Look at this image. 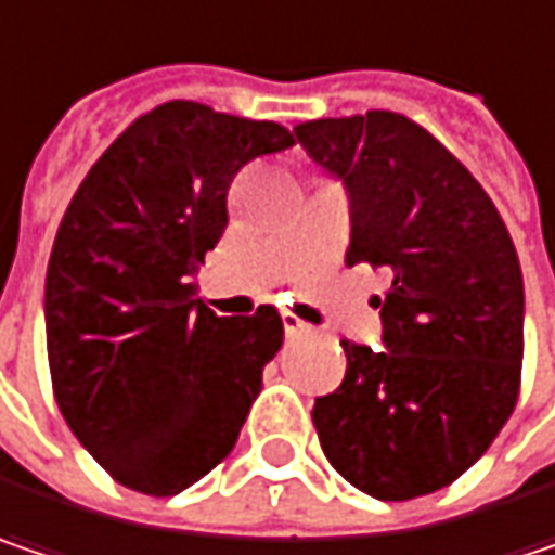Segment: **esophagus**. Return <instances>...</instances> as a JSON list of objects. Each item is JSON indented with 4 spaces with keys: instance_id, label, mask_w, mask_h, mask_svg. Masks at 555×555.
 I'll return each instance as SVG.
<instances>
[{
    "instance_id": "1",
    "label": "esophagus",
    "mask_w": 555,
    "mask_h": 555,
    "mask_svg": "<svg viewBox=\"0 0 555 555\" xmlns=\"http://www.w3.org/2000/svg\"><path fill=\"white\" fill-rule=\"evenodd\" d=\"M281 322H284V335L287 337H299L312 332V325H309V322H302V319L294 315V312H284V315H281Z\"/></svg>"
}]
</instances>
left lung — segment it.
Segmentation results:
<instances>
[{"label":"left lung","instance_id":"left-lung-1","mask_svg":"<svg viewBox=\"0 0 555 555\" xmlns=\"http://www.w3.org/2000/svg\"><path fill=\"white\" fill-rule=\"evenodd\" d=\"M350 198L347 264L391 268L382 344L340 340V388L315 398L322 452L357 490L404 502L449 487L515 411L525 281L483 185L401 113L299 122Z\"/></svg>","mask_w":555,"mask_h":555}]
</instances>
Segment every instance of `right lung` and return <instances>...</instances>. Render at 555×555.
Wrapping results in <instances>:
<instances>
[{"instance_id": "obj_1", "label": "right lung", "mask_w": 555, "mask_h": 555, "mask_svg": "<svg viewBox=\"0 0 555 555\" xmlns=\"http://www.w3.org/2000/svg\"><path fill=\"white\" fill-rule=\"evenodd\" d=\"M294 141L278 122L170 100L68 202L43 297L50 376L68 429L129 490L182 493L236 446L284 322L274 306L220 319L195 271L223 236L233 177Z\"/></svg>"}]
</instances>
